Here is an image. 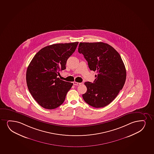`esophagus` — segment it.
Listing matches in <instances>:
<instances>
[{
    "instance_id": "34e87169",
    "label": "esophagus",
    "mask_w": 154,
    "mask_h": 154,
    "mask_svg": "<svg viewBox=\"0 0 154 154\" xmlns=\"http://www.w3.org/2000/svg\"><path fill=\"white\" fill-rule=\"evenodd\" d=\"M73 83L74 85L76 86L80 85V84H81V83H78V82H74Z\"/></svg>"
}]
</instances>
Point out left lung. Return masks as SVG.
I'll return each mask as SVG.
<instances>
[{"instance_id": "obj_1", "label": "left lung", "mask_w": 154, "mask_h": 154, "mask_svg": "<svg viewBox=\"0 0 154 154\" xmlns=\"http://www.w3.org/2000/svg\"><path fill=\"white\" fill-rule=\"evenodd\" d=\"M78 51L84 55L90 70L97 73L94 83H84L87 91L83 98L92 107H105L125 85L127 73L121 56L110 45L103 42L80 43Z\"/></svg>"}]
</instances>
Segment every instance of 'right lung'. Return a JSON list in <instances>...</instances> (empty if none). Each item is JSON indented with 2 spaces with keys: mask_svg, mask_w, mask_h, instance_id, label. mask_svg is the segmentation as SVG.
Instances as JSON below:
<instances>
[{
  "mask_svg": "<svg viewBox=\"0 0 154 154\" xmlns=\"http://www.w3.org/2000/svg\"><path fill=\"white\" fill-rule=\"evenodd\" d=\"M79 42L56 44L44 47L34 56L27 67L26 80L34 99L42 107L54 109L63 103L73 83L57 78L66 68L68 59Z\"/></svg>",
  "mask_w": 154,
  "mask_h": 154,
  "instance_id": "right-lung-1",
  "label": "right lung"
}]
</instances>
